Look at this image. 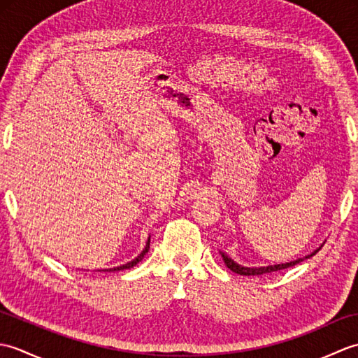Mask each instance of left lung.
Listing matches in <instances>:
<instances>
[{
    "instance_id": "obj_1",
    "label": "left lung",
    "mask_w": 358,
    "mask_h": 358,
    "mask_svg": "<svg viewBox=\"0 0 358 358\" xmlns=\"http://www.w3.org/2000/svg\"><path fill=\"white\" fill-rule=\"evenodd\" d=\"M315 252H318V249L315 250ZM315 252H313L310 255L305 257V258H309L315 255ZM223 257L224 260V264L229 268L232 272L235 273H240V275H263V273H269V272H275V271H281V269H287V268H292V266L299 264L300 262L305 260V258H299V260L295 262H291V263H283V264H273V266H266V268H245V266L241 264H237L234 260H231L229 257H227L224 252H220Z\"/></svg>"
}]
</instances>
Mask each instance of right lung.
<instances>
[{
  "mask_svg": "<svg viewBox=\"0 0 358 358\" xmlns=\"http://www.w3.org/2000/svg\"><path fill=\"white\" fill-rule=\"evenodd\" d=\"M149 245H150V238L148 240V243H146V248L143 249V252L135 258V260H132V262H129V263H126V264H123V266H118V268H110V269H104V271H108V272H115V271H121V269H131V268H134V266L136 264V263H140L141 260H143V257L148 254V250H149Z\"/></svg>",
  "mask_w": 358,
  "mask_h": 358,
  "instance_id": "right-lung-1",
  "label": "right lung"
}]
</instances>
